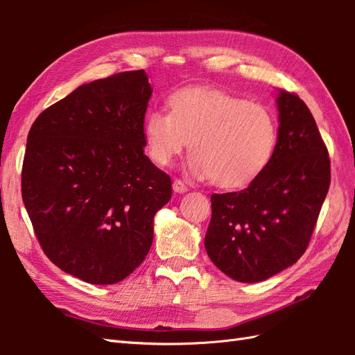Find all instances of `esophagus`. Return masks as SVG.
Instances as JSON below:
<instances>
[{
	"label": "esophagus",
	"instance_id": "1",
	"mask_svg": "<svg viewBox=\"0 0 355 355\" xmlns=\"http://www.w3.org/2000/svg\"><path fill=\"white\" fill-rule=\"evenodd\" d=\"M173 190H175L176 193H185V191H188V187H187L184 180L175 179V180H173Z\"/></svg>",
	"mask_w": 355,
	"mask_h": 355
}]
</instances>
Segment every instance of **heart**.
Wrapping results in <instances>:
<instances>
[{
    "label": "heart",
    "mask_w": 355,
    "mask_h": 355,
    "mask_svg": "<svg viewBox=\"0 0 355 355\" xmlns=\"http://www.w3.org/2000/svg\"><path fill=\"white\" fill-rule=\"evenodd\" d=\"M170 112L147 114L144 137L150 159L168 165L190 143V168L222 188L248 187L270 164L278 121L269 107L225 91L190 86L173 92Z\"/></svg>",
    "instance_id": "heart-1"
}]
</instances>
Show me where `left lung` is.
Returning a JSON list of instances; mask_svg holds the SVG:
<instances>
[{
    "label": "left lung",
    "instance_id": "1",
    "mask_svg": "<svg viewBox=\"0 0 355 355\" xmlns=\"http://www.w3.org/2000/svg\"><path fill=\"white\" fill-rule=\"evenodd\" d=\"M278 146L241 191L212 194L208 257L227 277L259 282L295 264L309 248L331 182L328 148L295 92L279 91Z\"/></svg>",
    "mask_w": 355,
    "mask_h": 355
}]
</instances>
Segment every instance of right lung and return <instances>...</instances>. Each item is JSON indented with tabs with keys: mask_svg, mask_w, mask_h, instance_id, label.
<instances>
[{
	"mask_svg": "<svg viewBox=\"0 0 355 355\" xmlns=\"http://www.w3.org/2000/svg\"><path fill=\"white\" fill-rule=\"evenodd\" d=\"M152 88L144 69L78 86L35 120L21 191L53 264L89 284H115L144 261L171 179L144 155Z\"/></svg>",
	"mask_w": 355,
	"mask_h": 355,
	"instance_id": "right-lung-1",
	"label": "right lung"
}]
</instances>
